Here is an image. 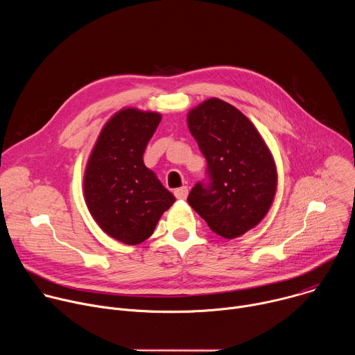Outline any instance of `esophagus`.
Segmentation results:
<instances>
[{"label": "esophagus", "mask_w": 355, "mask_h": 355, "mask_svg": "<svg viewBox=\"0 0 355 355\" xmlns=\"http://www.w3.org/2000/svg\"><path fill=\"white\" fill-rule=\"evenodd\" d=\"M174 195L177 199H185L188 196V187H181L174 191Z\"/></svg>", "instance_id": "34e87169"}]
</instances>
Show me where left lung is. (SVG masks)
Returning <instances> with one entry per match:
<instances>
[{"label":"left lung","instance_id":"1","mask_svg":"<svg viewBox=\"0 0 355 355\" xmlns=\"http://www.w3.org/2000/svg\"><path fill=\"white\" fill-rule=\"evenodd\" d=\"M187 122L211 180L191 189L188 204L216 234L239 237L272 205L278 174L271 151L251 121L219 98L192 108Z\"/></svg>","mask_w":355,"mask_h":355}]
</instances>
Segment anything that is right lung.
I'll return each mask as SVG.
<instances>
[{
  "label": "right lung",
  "mask_w": 355,
  "mask_h": 355,
  "mask_svg": "<svg viewBox=\"0 0 355 355\" xmlns=\"http://www.w3.org/2000/svg\"><path fill=\"white\" fill-rule=\"evenodd\" d=\"M159 112L123 108L101 130L84 173L87 208L108 236L135 245L151 236L175 196L143 163Z\"/></svg>",
  "instance_id": "add662e5"
}]
</instances>
